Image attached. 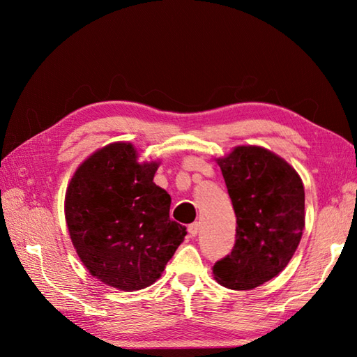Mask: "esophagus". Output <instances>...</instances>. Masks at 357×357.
I'll list each match as a JSON object with an SVG mask.
<instances>
[{"mask_svg": "<svg viewBox=\"0 0 357 357\" xmlns=\"http://www.w3.org/2000/svg\"><path fill=\"white\" fill-rule=\"evenodd\" d=\"M198 233H199V224L198 222H193V224L188 225V234H190L192 238H195Z\"/></svg>", "mask_w": 357, "mask_h": 357, "instance_id": "obj_1", "label": "esophagus"}]
</instances>
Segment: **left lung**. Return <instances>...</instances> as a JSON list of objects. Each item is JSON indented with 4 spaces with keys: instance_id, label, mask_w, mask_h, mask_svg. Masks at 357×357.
Wrapping results in <instances>:
<instances>
[{
    "instance_id": "left-lung-1",
    "label": "left lung",
    "mask_w": 357,
    "mask_h": 357,
    "mask_svg": "<svg viewBox=\"0 0 357 357\" xmlns=\"http://www.w3.org/2000/svg\"><path fill=\"white\" fill-rule=\"evenodd\" d=\"M236 215L230 255L213 275L231 290H252L278 276L298 248L305 225V192L299 174L262 147H236L218 159Z\"/></svg>"
}]
</instances>
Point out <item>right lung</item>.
<instances>
[{"label": "right lung", "instance_id": "obj_1", "mask_svg": "<svg viewBox=\"0 0 357 357\" xmlns=\"http://www.w3.org/2000/svg\"><path fill=\"white\" fill-rule=\"evenodd\" d=\"M136 158L128 142L98 150L75 173L64 206L82 264L124 291L153 284L187 234L170 221V195L153 183L158 164Z\"/></svg>", "mask_w": 357, "mask_h": 357}]
</instances>
